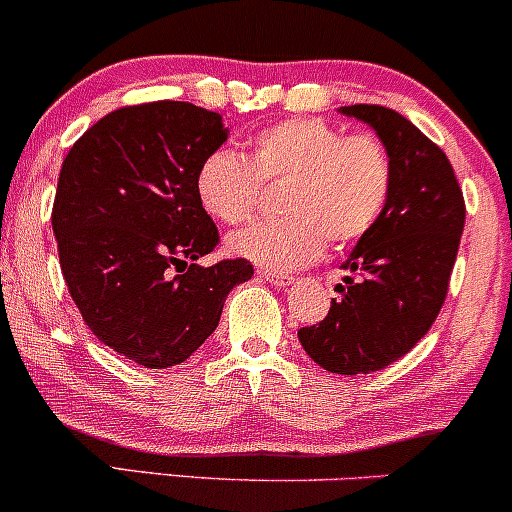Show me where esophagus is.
<instances>
[{"label": "esophagus", "mask_w": 512, "mask_h": 512, "mask_svg": "<svg viewBox=\"0 0 512 512\" xmlns=\"http://www.w3.org/2000/svg\"><path fill=\"white\" fill-rule=\"evenodd\" d=\"M260 279L267 281V284L276 286V289H286V286L293 284V276L289 274H276V272H267V269H260Z\"/></svg>", "instance_id": "34e87169"}]
</instances>
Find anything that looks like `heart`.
Wrapping results in <instances>:
<instances>
[{
    "mask_svg": "<svg viewBox=\"0 0 512 512\" xmlns=\"http://www.w3.org/2000/svg\"><path fill=\"white\" fill-rule=\"evenodd\" d=\"M281 185L279 219L228 238L233 255L274 272L308 267L325 250L346 248L383 219L392 163L373 134H351L322 120H284L250 139L248 156L219 149L202 158L195 192L211 219L238 226L260 207L262 187Z\"/></svg>",
    "mask_w": 512,
    "mask_h": 512,
    "instance_id": "heart-1",
    "label": "heart"
}]
</instances>
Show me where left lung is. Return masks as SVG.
I'll return each instance as SVG.
<instances>
[{
	"label": "left lung",
	"mask_w": 512,
	"mask_h": 512,
	"mask_svg": "<svg viewBox=\"0 0 512 512\" xmlns=\"http://www.w3.org/2000/svg\"><path fill=\"white\" fill-rule=\"evenodd\" d=\"M385 144L392 190L383 219L346 257L339 301L320 325L298 330L305 354L339 375L373 373L402 358L443 308L464 228V199L443 149L383 105H344Z\"/></svg>",
	"instance_id": "obj_1"
}]
</instances>
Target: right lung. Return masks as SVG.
<instances>
[{
    "mask_svg": "<svg viewBox=\"0 0 512 512\" xmlns=\"http://www.w3.org/2000/svg\"><path fill=\"white\" fill-rule=\"evenodd\" d=\"M226 139L219 113L156 101L105 115L62 163L52 231L64 281L98 342L144 368L187 361L252 279L248 260L197 264L219 231L195 175Z\"/></svg>",
    "mask_w": 512,
    "mask_h": 512,
    "instance_id": "obj_1",
    "label": "right lung"
}]
</instances>
